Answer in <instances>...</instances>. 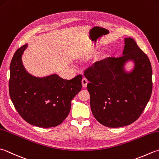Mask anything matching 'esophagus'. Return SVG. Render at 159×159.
<instances>
[{"label":"esophagus","instance_id":"esophagus-1","mask_svg":"<svg viewBox=\"0 0 159 159\" xmlns=\"http://www.w3.org/2000/svg\"><path fill=\"white\" fill-rule=\"evenodd\" d=\"M88 79H87L86 78H83V79H82V85H83V88H86L87 85H88Z\"/></svg>","mask_w":159,"mask_h":159}]
</instances>
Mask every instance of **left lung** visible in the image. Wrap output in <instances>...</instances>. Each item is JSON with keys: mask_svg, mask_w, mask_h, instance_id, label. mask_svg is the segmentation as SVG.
<instances>
[{"mask_svg": "<svg viewBox=\"0 0 159 159\" xmlns=\"http://www.w3.org/2000/svg\"><path fill=\"white\" fill-rule=\"evenodd\" d=\"M129 60L135 66L125 70ZM89 83L92 112L99 123L108 127L130 125L137 120L150 101L152 70L148 56L132 38L125 39L123 56L96 62L85 70Z\"/></svg>", "mask_w": 159, "mask_h": 159, "instance_id": "1", "label": "left lung"}]
</instances>
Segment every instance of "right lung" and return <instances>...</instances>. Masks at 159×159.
I'll list each match as a JSON object with an SVG mask.
<instances>
[{
	"instance_id": "right-lung-1",
	"label": "right lung",
	"mask_w": 159,
	"mask_h": 159,
	"mask_svg": "<svg viewBox=\"0 0 159 159\" xmlns=\"http://www.w3.org/2000/svg\"><path fill=\"white\" fill-rule=\"evenodd\" d=\"M18 48L10 63L9 92L14 107L31 125L39 127H56L66 119L71 101L82 88V75L65 80L57 74L45 77L31 75L22 63L27 48Z\"/></svg>"
}]
</instances>
